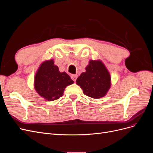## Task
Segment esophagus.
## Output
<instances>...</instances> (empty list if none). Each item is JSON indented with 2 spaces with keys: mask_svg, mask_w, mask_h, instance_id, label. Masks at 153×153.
Instances as JSON below:
<instances>
[{
  "mask_svg": "<svg viewBox=\"0 0 153 153\" xmlns=\"http://www.w3.org/2000/svg\"><path fill=\"white\" fill-rule=\"evenodd\" d=\"M77 77H78V75H71V78H72V80H73L74 82L76 81Z\"/></svg>",
  "mask_w": 153,
  "mask_h": 153,
  "instance_id": "34e87169",
  "label": "esophagus"
}]
</instances>
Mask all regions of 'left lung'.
I'll use <instances>...</instances> for the list:
<instances>
[{
	"label": "left lung",
	"instance_id": "obj_1",
	"mask_svg": "<svg viewBox=\"0 0 153 153\" xmlns=\"http://www.w3.org/2000/svg\"><path fill=\"white\" fill-rule=\"evenodd\" d=\"M85 70L78 77L76 84L91 98L98 99L105 96L111 86V77L104 64L100 60H91Z\"/></svg>",
	"mask_w": 153,
	"mask_h": 153
}]
</instances>
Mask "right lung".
Here are the masks:
<instances>
[{"mask_svg": "<svg viewBox=\"0 0 153 153\" xmlns=\"http://www.w3.org/2000/svg\"><path fill=\"white\" fill-rule=\"evenodd\" d=\"M73 83L66 72L59 71L52 59L41 64L34 77L35 90L48 101H54L62 96L65 88Z\"/></svg>", "mask_w": 153, "mask_h": 153, "instance_id": "1", "label": "right lung"}]
</instances>
